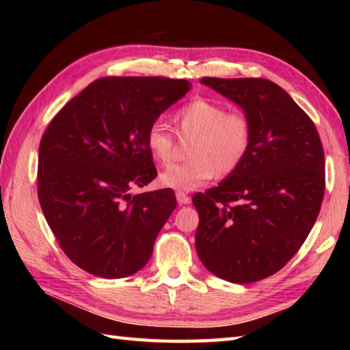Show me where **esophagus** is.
Returning a JSON list of instances; mask_svg holds the SVG:
<instances>
[{
  "instance_id": "esophagus-1",
  "label": "esophagus",
  "mask_w": 350,
  "mask_h": 350,
  "mask_svg": "<svg viewBox=\"0 0 350 350\" xmlns=\"http://www.w3.org/2000/svg\"><path fill=\"white\" fill-rule=\"evenodd\" d=\"M176 198H177V203H179V204H189L191 203V197L188 194H185L183 191H177Z\"/></svg>"
}]
</instances>
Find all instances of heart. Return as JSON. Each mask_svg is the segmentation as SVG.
I'll return each mask as SVG.
<instances>
[{
    "label": "heart",
    "mask_w": 350,
    "mask_h": 350,
    "mask_svg": "<svg viewBox=\"0 0 350 350\" xmlns=\"http://www.w3.org/2000/svg\"><path fill=\"white\" fill-rule=\"evenodd\" d=\"M174 123L182 137H194L189 144V162L173 163L159 174L165 188L192 191L227 176L247 158L252 139L250 118L241 111H227L222 103L197 98L176 111ZM146 146L152 158L167 163L174 153V137L162 123H153L146 133Z\"/></svg>",
    "instance_id": "b5f03b06"
}]
</instances>
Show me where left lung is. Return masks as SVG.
I'll return each mask as SVG.
<instances>
[{"instance_id":"8db88e82","label":"left lung","mask_w":350,"mask_h":350,"mask_svg":"<svg viewBox=\"0 0 350 350\" xmlns=\"http://www.w3.org/2000/svg\"><path fill=\"white\" fill-rule=\"evenodd\" d=\"M252 126L247 158L218 187L192 197L196 248L218 278L237 284L278 272L313 228L325 194V154L311 118L263 78H203Z\"/></svg>"}]
</instances>
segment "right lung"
I'll return each mask as SVG.
<instances>
[{"instance_id": "right-lung-1", "label": "right lung", "mask_w": 350, "mask_h": 350, "mask_svg": "<svg viewBox=\"0 0 350 350\" xmlns=\"http://www.w3.org/2000/svg\"><path fill=\"white\" fill-rule=\"evenodd\" d=\"M189 88L159 77L96 79L44 131L37 196L58 245L81 269L124 278L150 260L176 197L171 189H131L158 174L146 133Z\"/></svg>"}]
</instances>
